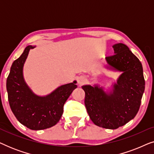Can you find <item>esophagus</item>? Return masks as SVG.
<instances>
[{"instance_id": "obj_1", "label": "esophagus", "mask_w": 154, "mask_h": 154, "mask_svg": "<svg viewBox=\"0 0 154 154\" xmlns=\"http://www.w3.org/2000/svg\"><path fill=\"white\" fill-rule=\"evenodd\" d=\"M85 79L83 76H80L78 78V83H79V85H82V84H83L85 83Z\"/></svg>"}]
</instances>
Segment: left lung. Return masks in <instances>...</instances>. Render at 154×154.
<instances>
[{"label": "left lung", "mask_w": 154, "mask_h": 154, "mask_svg": "<svg viewBox=\"0 0 154 154\" xmlns=\"http://www.w3.org/2000/svg\"><path fill=\"white\" fill-rule=\"evenodd\" d=\"M114 54L107 56L108 64L123 71L113 93L107 94L98 86L83 85L85 105L94 124L106 129H117L137 113L145 88L142 63L127 45H113Z\"/></svg>", "instance_id": "1"}]
</instances>
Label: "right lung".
Returning <instances> with one entry per match:
<instances>
[{
	"label": "right lung",
	"mask_w": 154,
	"mask_h": 154,
	"mask_svg": "<svg viewBox=\"0 0 154 154\" xmlns=\"http://www.w3.org/2000/svg\"><path fill=\"white\" fill-rule=\"evenodd\" d=\"M27 46L20 57L14 60L7 79L8 101L10 109L22 125L33 130H44L56 125L62 117L64 105L76 81L62 85L46 97H39L31 92L23 78V66L29 50Z\"/></svg>",
	"instance_id": "obj_1"
}]
</instances>
